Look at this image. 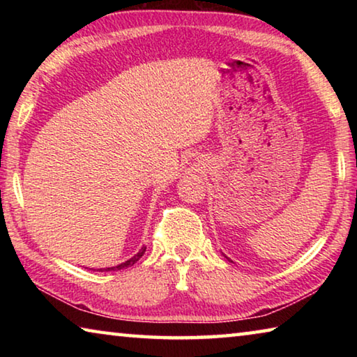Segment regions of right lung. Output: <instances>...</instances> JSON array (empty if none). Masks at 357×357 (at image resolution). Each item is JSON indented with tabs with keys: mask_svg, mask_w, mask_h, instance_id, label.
<instances>
[{
	"mask_svg": "<svg viewBox=\"0 0 357 357\" xmlns=\"http://www.w3.org/2000/svg\"><path fill=\"white\" fill-rule=\"evenodd\" d=\"M144 250H146V247H142L140 249V252L137 253V255H134L130 259H128V261H124V263H121V264H118V266H113V268H107V269H99V271H119V269H124V268H129V266H134L138 259H140L142 257H143V253H144Z\"/></svg>",
	"mask_w": 357,
	"mask_h": 357,
	"instance_id": "obj_1",
	"label": "right lung"
}]
</instances>
